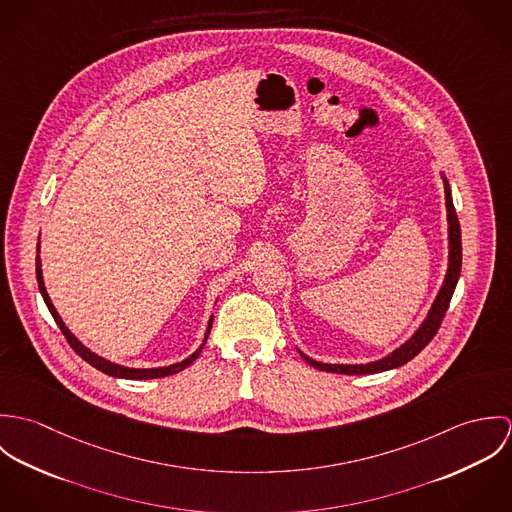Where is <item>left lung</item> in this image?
<instances>
[{"mask_svg":"<svg viewBox=\"0 0 512 512\" xmlns=\"http://www.w3.org/2000/svg\"><path fill=\"white\" fill-rule=\"evenodd\" d=\"M443 187H445V209H447V238H449V262H447V272H445V280L439 288L438 297L432 303V309L428 311V317L424 319V323L418 327V331L404 343L400 345L396 351H392L390 355H386L380 361L374 363H366V365H329V363H319L313 361L311 357L303 355L299 351V355L303 357V361L313 368L325 370V372H341V374H374V372H384L390 368H398V366L406 365L408 361H412L438 333L439 325L443 321V315L449 307L451 295L455 292L459 274H461V228H459V219L453 207V199H451V189L449 183L443 175Z\"/></svg>","mask_w":512,"mask_h":512,"instance_id":"1","label":"left lung"}]
</instances>
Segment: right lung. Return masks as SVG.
<instances>
[{
    "mask_svg": "<svg viewBox=\"0 0 512 512\" xmlns=\"http://www.w3.org/2000/svg\"><path fill=\"white\" fill-rule=\"evenodd\" d=\"M35 272H37V284H39V292L43 295V299H45V303H47V307H49V311H51V315H53V319H55V323L59 325V329L63 331V335L67 337V341H69V345L73 347L74 353L80 357V359H84L88 365L94 366V368H98V370H102L104 374H108V376H114V378H128V380H149V378H161V376H169V374H175V372H179V370H183V368H187V366L191 365L199 355H201V351H203V347H205V343H207V339H209V333H211V327H213V317L209 319V327H207V333H205V341H203V345L191 355V357H187L185 361H181V363H175V365L169 366H159V368H130V366H122L116 365V363H112V361H106L104 357H98L96 353H92L90 349H86L76 337H74L73 333L69 331V327L65 325V321L61 319V315L57 313V309H55V305H53V301H51V297H49V293L45 290V282H43V270H41V258H39V244H37V260H35Z\"/></svg>",
    "mask_w": 512,
    "mask_h": 512,
    "instance_id": "add662e5",
    "label": "right lung"
}]
</instances>
